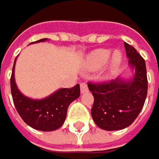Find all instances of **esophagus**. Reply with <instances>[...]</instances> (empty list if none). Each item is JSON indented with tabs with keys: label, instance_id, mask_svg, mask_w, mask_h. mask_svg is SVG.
Listing matches in <instances>:
<instances>
[{
	"label": "esophagus",
	"instance_id": "1",
	"mask_svg": "<svg viewBox=\"0 0 159 159\" xmlns=\"http://www.w3.org/2000/svg\"><path fill=\"white\" fill-rule=\"evenodd\" d=\"M80 91L81 93H84L86 91H88V86L86 83H80Z\"/></svg>",
	"mask_w": 159,
	"mask_h": 159
}]
</instances>
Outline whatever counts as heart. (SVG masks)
<instances>
[{"instance_id": "b5f03b06", "label": "heart", "mask_w": 159, "mask_h": 159, "mask_svg": "<svg viewBox=\"0 0 159 159\" xmlns=\"http://www.w3.org/2000/svg\"><path fill=\"white\" fill-rule=\"evenodd\" d=\"M111 56V51L108 50H98V51H94L90 57L89 60L88 61V69L89 70H98L101 67H103L106 63L108 62V61L109 60ZM122 61V56L119 53V51H115L110 59V70L112 71L116 70L119 66L121 63Z\"/></svg>"}]
</instances>
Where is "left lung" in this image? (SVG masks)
Wrapping results in <instances>:
<instances>
[{"label":"left lung","instance_id":"8db88e82","mask_svg":"<svg viewBox=\"0 0 159 159\" xmlns=\"http://www.w3.org/2000/svg\"><path fill=\"white\" fill-rule=\"evenodd\" d=\"M124 45L130 76L118 77L107 83L88 84L94 97L92 119L104 130H120L130 126L140 113L147 98L146 62L134 47L127 42Z\"/></svg>","mask_w":159,"mask_h":159}]
</instances>
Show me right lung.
<instances>
[{"label": "right lung", "instance_id": "add662e5", "mask_svg": "<svg viewBox=\"0 0 159 159\" xmlns=\"http://www.w3.org/2000/svg\"><path fill=\"white\" fill-rule=\"evenodd\" d=\"M41 39L32 43L46 41ZM31 43V44H32ZM14 61L11 77V90L14 106L23 121L34 129L40 131H53L63 125L70 104L80 95V85L71 89H59L50 96L36 99L23 95L18 89L15 82Z\"/></svg>", "mask_w": 159, "mask_h": 159}]
</instances>
